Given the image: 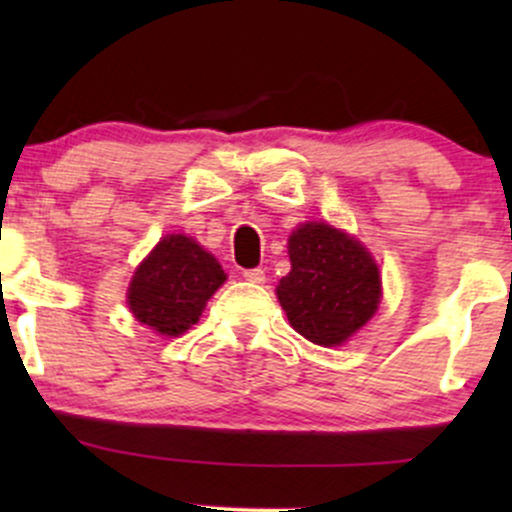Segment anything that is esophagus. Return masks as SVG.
Instances as JSON below:
<instances>
[{"mask_svg": "<svg viewBox=\"0 0 512 512\" xmlns=\"http://www.w3.org/2000/svg\"><path fill=\"white\" fill-rule=\"evenodd\" d=\"M243 279L250 281V284H264V279H267V276H264V269H245Z\"/></svg>", "mask_w": 512, "mask_h": 512, "instance_id": "esophagus-1", "label": "esophagus"}]
</instances>
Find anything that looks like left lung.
I'll return each instance as SVG.
<instances>
[{"mask_svg": "<svg viewBox=\"0 0 512 512\" xmlns=\"http://www.w3.org/2000/svg\"><path fill=\"white\" fill-rule=\"evenodd\" d=\"M289 257L291 272L276 298L308 342L344 344L375 315L383 296L378 264L349 233L322 221L301 223L289 238Z\"/></svg>", "mask_w": 512, "mask_h": 512, "instance_id": "obj_1", "label": "left lung"}]
</instances>
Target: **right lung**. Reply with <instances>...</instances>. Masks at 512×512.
Masks as SVG:
<instances>
[{
  "label": "right lung",
  "mask_w": 512,
  "mask_h": 512,
  "mask_svg": "<svg viewBox=\"0 0 512 512\" xmlns=\"http://www.w3.org/2000/svg\"><path fill=\"white\" fill-rule=\"evenodd\" d=\"M226 281L221 264L197 240L170 233L158 240L129 281L127 303L137 322L163 337L197 325L204 305Z\"/></svg>",
  "instance_id": "add662e5"
}]
</instances>
